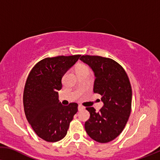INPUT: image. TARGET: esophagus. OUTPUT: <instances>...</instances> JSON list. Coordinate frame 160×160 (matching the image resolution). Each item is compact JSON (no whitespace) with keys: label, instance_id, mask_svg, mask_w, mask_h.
<instances>
[{"label":"esophagus","instance_id":"esophagus-1","mask_svg":"<svg viewBox=\"0 0 160 160\" xmlns=\"http://www.w3.org/2000/svg\"><path fill=\"white\" fill-rule=\"evenodd\" d=\"M83 109H84V107H82V105L78 106V111H81V110H82Z\"/></svg>","mask_w":160,"mask_h":160}]
</instances>
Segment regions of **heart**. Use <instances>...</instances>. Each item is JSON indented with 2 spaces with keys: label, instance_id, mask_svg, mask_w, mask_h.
Masks as SVG:
<instances>
[{
  "label": "heart",
  "instance_id": "b5f03b06",
  "mask_svg": "<svg viewBox=\"0 0 160 160\" xmlns=\"http://www.w3.org/2000/svg\"><path fill=\"white\" fill-rule=\"evenodd\" d=\"M75 70L78 75L82 73H90V72H91L89 67L87 65L83 64H78L76 65Z\"/></svg>",
  "mask_w": 160,
  "mask_h": 160
}]
</instances>
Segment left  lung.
<instances>
[{
	"label": "left lung",
	"instance_id": "left-lung-1",
	"mask_svg": "<svg viewBox=\"0 0 160 160\" xmlns=\"http://www.w3.org/2000/svg\"><path fill=\"white\" fill-rule=\"evenodd\" d=\"M80 59L93 71V92L100 94L103 105L97 112L87 107L90 118L85 122L88 135L99 143H108L120 135L131 112V85L122 67L109 58L82 56Z\"/></svg>",
	"mask_w": 160,
	"mask_h": 160
}]
</instances>
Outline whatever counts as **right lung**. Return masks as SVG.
Here are the masks:
<instances>
[{
    "label": "right lung",
    "mask_w": 160,
    "mask_h": 160,
    "mask_svg": "<svg viewBox=\"0 0 160 160\" xmlns=\"http://www.w3.org/2000/svg\"><path fill=\"white\" fill-rule=\"evenodd\" d=\"M80 55L46 58L35 65L24 90L23 103L27 120L35 133L48 142H57L67 135L69 123L78 112V103L63 106L58 91L63 76Z\"/></svg>",
    "instance_id": "obj_1"
}]
</instances>
